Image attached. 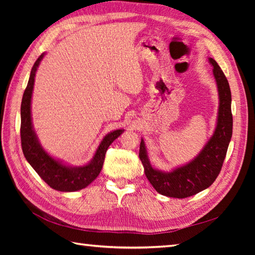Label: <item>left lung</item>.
Segmentation results:
<instances>
[{"mask_svg": "<svg viewBox=\"0 0 255 255\" xmlns=\"http://www.w3.org/2000/svg\"><path fill=\"white\" fill-rule=\"evenodd\" d=\"M208 61L214 67L213 74L217 84L219 106L213 136L200 152L187 163L165 172L152 166L143 139L140 142L139 158L145 176L156 192L167 197L186 198L209 187L220 173L229 147L232 136L230 86L218 63L213 58H208Z\"/></svg>", "mask_w": 255, "mask_h": 255, "instance_id": "left-lung-1", "label": "left lung"}]
</instances>
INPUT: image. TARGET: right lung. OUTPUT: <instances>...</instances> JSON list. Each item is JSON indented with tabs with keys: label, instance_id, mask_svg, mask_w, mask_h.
<instances>
[{
	"label": "right lung",
	"instance_id": "add662e5",
	"mask_svg": "<svg viewBox=\"0 0 255 255\" xmlns=\"http://www.w3.org/2000/svg\"><path fill=\"white\" fill-rule=\"evenodd\" d=\"M45 57L39 56L31 68L27 88L24 92L20 105V140L21 149L27 162L31 165L37 174L51 188L59 192H77L85 188L99 176L105 160V153L114 140L125 131V129H116L108 132L97 147L94 156L89 163L73 166L63 161L53 158L42 148L35 132L31 119V96L34 91L37 69Z\"/></svg>",
	"mask_w": 255,
	"mask_h": 255
}]
</instances>
